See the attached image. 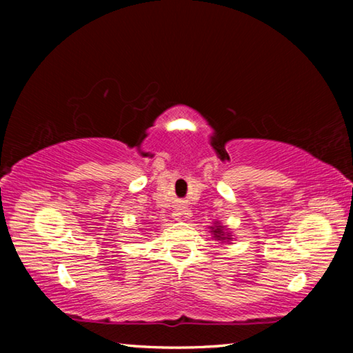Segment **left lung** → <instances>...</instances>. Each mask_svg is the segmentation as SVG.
<instances>
[{
    "instance_id": "1",
    "label": "left lung",
    "mask_w": 353,
    "mask_h": 353,
    "mask_svg": "<svg viewBox=\"0 0 353 353\" xmlns=\"http://www.w3.org/2000/svg\"><path fill=\"white\" fill-rule=\"evenodd\" d=\"M210 232H212L214 240H218L221 243L229 241L230 236H232L230 234H227V232L224 230V227L219 225V224H214V227H210Z\"/></svg>"
}]
</instances>
